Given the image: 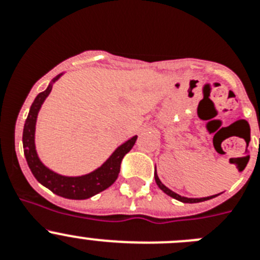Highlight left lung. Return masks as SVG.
<instances>
[{"label": "left lung", "mask_w": 260, "mask_h": 260, "mask_svg": "<svg viewBox=\"0 0 260 260\" xmlns=\"http://www.w3.org/2000/svg\"><path fill=\"white\" fill-rule=\"evenodd\" d=\"M155 181H156V183H157L158 187H160V189H161L162 191L165 192V194H168V195H169V197H172V198L177 199V201L183 202V203H199V202L208 201V199H212V198H215V197H217V195H219V194H217V195H212V197H207V198H185V197H181V195L176 194V192H174V191H172V190L168 189L167 186L162 185L161 181L158 180V177H157V174H156V173H155Z\"/></svg>", "instance_id": "1"}]
</instances>
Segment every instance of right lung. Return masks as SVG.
Instances as JSON below:
<instances>
[{"instance_id":"add662e5","label":"right lung","mask_w":260,"mask_h":260,"mask_svg":"<svg viewBox=\"0 0 260 260\" xmlns=\"http://www.w3.org/2000/svg\"><path fill=\"white\" fill-rule=\"evenodd\" d=\"M62 74L57 75L53 82H56ZM52 91V84L43 92L39 93L29 108V113L27 116L24 128H23V150L26 156L27 164L31 169L32 174L36 180L43 186L48 187L52 192L63 197L68 199H88L99 192L104 191L110 185H113L114 181L118 177L119 169H121V161L123 156L132 150L133 146L137 142V137H133L123 144L117 148L107 161L98 168L96 171L91 172L89 174L80 177H65L54 173L48 169L43 162L40 161L35 148V125L38 113L41 105Z\"/></svg>"}]
</instances>
